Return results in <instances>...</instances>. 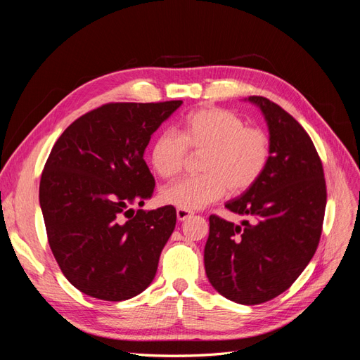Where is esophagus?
Wrapping results in <instances>:
<instances>
[{
  "instance_id": "1",
  "label": "esophagus",
  "mask_w": 360,
  "mask_h": 360,
  "mask_svg": "<svg viewBox=\"0 0 360 360\" xmlns=\"http://www.w3.org/2000/svg\"><path fill=\"white\" fill-rule=\"evenodd\" d=\"M193 213L191 210H183V209H177V219L179 221H186L192 216Z\"/></svg>"
}]
</instances>
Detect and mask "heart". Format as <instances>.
I'll return each mask as SVG.
<instances>
[{
	"label": "heart",
	"instance_id": "b5f03b06",
	"mask_svg": "<svg viewBox=\"0 0 360 360\" xmlns=\"http://www.w3.org/2000/svg\"><path fill=\"white\" fill-rule=\"evenodd\" d=\"M189 151L202 153V174L167 184L160 200L177 209L200 210L226 191L237 195L252 188L269 167L271 143L266 130L246 126L233 111L207 106L184 117L180 134H158L150 146V163L159 177L171 179L183 169Z\"/></svg>",
	"mask_w": 360,
	"mask_h": 360
}]
</instances>
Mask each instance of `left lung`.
<instances>
[{
    "mask_svg": "<svg viewBox=\"0 0 360 360\" xmlns=\"http://www.w3.org/2000/svg\"><path fill=\"white\" fill-rule=\"evenodd\" d=\"M269 127L271 156L266 172L230 212L248 219L240 225L212 214L204 248L205 274L224 297L258 304L291 287L317 250L326 181L309 135L287 111L266 97L250 96Z\"/></svg>",
    "mask_w": 360,
    "mask_h": 360,
    "instance_id": "obj_1",
    "label": "left lung"
}]
</instances>
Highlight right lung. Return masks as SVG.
Returning a JSON list of instances; mask_svg holds the SVG:
<instances>
[{
    "mask_svg": "<svg viewBox=\"0 0 360 360\" xmlns=\"http://www.w3.org/2000/svg\"><path fill=\"white\" fill-rule=\"evenodd\" d=\"M181 101L106 103L64 130L41 172L39 200L63 275L86 296L122 302L155 279L176 228L172 205H143L155 191L150 138Z\"/></svg>",
    "mask_w": 360,
    "mask_h": 360,
    "instance_id": "obj_1",
    "label": "right lung"
}]
</instances>
